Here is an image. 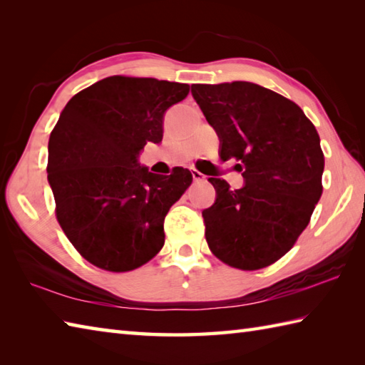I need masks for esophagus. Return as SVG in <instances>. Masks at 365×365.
<instances>
[{"label":"esophagus","instance_id":"esophagus-1","mask_svg":"<svg viewBox=\"0 0 365 365\" xmlns=\"http://www.w3.org/2000/svg\"><path fill=\"white\" fill-rule=\"evenodd\" d=\"M191 174H192V178H195V182H204L205 180V175L200 174L199 170H196V169H191Z\"/></svg>","mask_w":365,"mask_h":365}]
</instances>
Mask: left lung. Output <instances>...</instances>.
<instances>
[{"mask_svg": "<svg viewBox=\"0 0 365 365\" xmlns=\"http://www.w3.org/2000/svg\"><path fill=\"white\" fill-rule=\"evenodd\" d=\"M191 94L220 138V155L237 158L243 187L208 178L216 199L202 212L210 251L227 265L274 263L306 229L322 196L320 136L301 108L250 81L192 84Z\"/></svg>", "mask_w": 365, "mask_h": 365, "instance_id": "left-lung-1", "label": "left lung"}]
</instances>
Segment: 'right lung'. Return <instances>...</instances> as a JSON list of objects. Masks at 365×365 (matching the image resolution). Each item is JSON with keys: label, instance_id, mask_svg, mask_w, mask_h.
<instances>
[{"label": "right lung", "instance_id": "1", "mask_svg": "<svg viewBox=\"0 0 365 365\" xmlns=\"http://www.w3.org/2000/svg\"><path fill=\"white\" fill-rule=\"evenodd\" d=\"M190 86L110 76L73 96L48 141V183L64 234L84 259L108 271L144 265L165 245L163 224L192 175L149 173L139 153L160 144L170 106Z\"/></svg>", "mask_w": 365, "mask_h": 365}]
</instances>
